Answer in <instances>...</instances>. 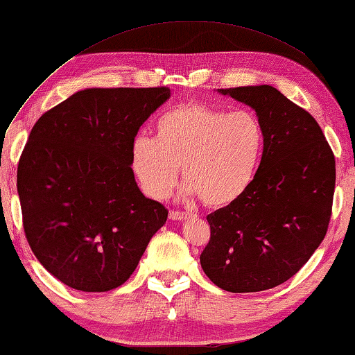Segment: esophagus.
Instances as JSON below:
<instances>
[{"instance_id": "esophagus-1", "label": "esophagus", "mask_w": 355, "mask_h": 355, "mask_svg": "<svg viewBox=\"0 0 355 355\" xmlns=\"http://www.w3.org/2000/svg\"><path fill=\"white\" fill-rule=\"evenodd\" d=\"M188 216H189L188 213L175 211V210H171V213H168V218L173 219V221H183V219H187Z\"/></svg>"}]
</instances>
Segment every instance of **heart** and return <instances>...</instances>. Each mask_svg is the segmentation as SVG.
<instances>
[{"instance_id":"b5f03b06","label":"heart","mask_w":355,"mask_h":355,"mask_svg":"<svg viewBox=\"0 0 355 355\" xmlns=\"http://www.w3.org/2000/svg\"><path fill=\"white\" fill-rule=\"evenodd\" d=\"M155 137H136L131 167L150 198L164 199L182 167L187 193L210 208L239 200L256 177L263 142L262 123L250 110L226 112L184 103L155 123Z\"/></svg>"}]
</instances>
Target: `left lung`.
Wrapping results in <instances>:
<instances>
[{"mask_svg":"<svg viewBox=\"0 0 355 355\" xmlns=\"http://www.w3.org/2000/svg\"><path fill=\"white\" fill-rule=\"evenodd\" d=\"M256 110L263 151L248 191L210 213L200 266L229 292L272 289L305 266L327 234L335 156L318 121L270 85L219 89Z\"/></svg>","mask_w":355,"mask_h":355,"instance_id":"left-lung-1","label":"left lung"}]
</instances>
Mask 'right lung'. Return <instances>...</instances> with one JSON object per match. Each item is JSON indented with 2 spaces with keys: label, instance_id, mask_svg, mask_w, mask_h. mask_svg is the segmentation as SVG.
<instances>
[{
  "label": "right lung",
  "instance_id": "right-lung-1",
  "mask_svg": "<svg viewBox=\"0 0 355 355\" xmlns=\"http://www.w3.org/2000/svg\"><path fill=\"white\" fill-rule=\"evenodd\" d=\"M168 98L167 87L88 88L33 126L17 168L25 235L44 268L69 288L121 286L164 226L167 208L137 187L131 147Z\"/></svg>",
  "mask_w": 355,
  "mask_h": 355
}]
</instances>
